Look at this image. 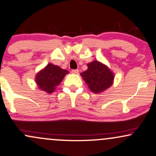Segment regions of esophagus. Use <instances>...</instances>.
Here are the masks:
<instances>
[{"label":"esophagus","mask_w":156,"mask_h":156,"mask_svg":"<svg viewBox=\"0 0 156 156\" xmlns=\"http://www.w3.org/2000/svg\"><path fill=\"white\" fill-rule=\"evenodd\" d=\"M71 73H72L73 74H78V73H79V70H78V69H72Z\"/></svg>","instance_id":"34e87169"}]
</instances>
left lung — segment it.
Wrapping results in <instances>:
<instances>
[{"label": "left lung", "instance_id": "1", "mask_svg": "<svg viewBox=\"0 0 156 156\" xmlns=\"http://www.w3.org/2000/svg\"><path fill=\"white\" fill-rule=\"evenodd\" d=\"M87 66V70L82 73L80 76L88 84L92 92L100 93L112 85L114 75L106 66L98 61H94Z\"/></svg>", "mask_w": 156, "mask_h": 156}]
</instances>
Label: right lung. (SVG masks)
<instances>
[{
    "label": "right lung",
    "mask_w": 156,
    "mask_h": 156,
    "mask_svg": "<svg viewBox=\"0 0 156 156\" xmlns=\"http://www.w3.org/2000/svg\"><path fill=\"white\" fill-rule=\"evenodd\" d=\"M67 73L69 72L66 69L54 64H48L37 75L36 82L39 89L48 93H52Z\"/></svg>",
    "instance_id": "right-lung-1"
}]
</instances>
